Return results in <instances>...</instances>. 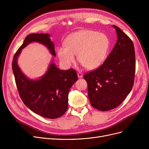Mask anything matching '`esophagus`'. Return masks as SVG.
I'll return each mask as SVG.
<instances>
[{"label": "esophagus", "mask_w": 149, "mask_h": 149, "mask_svg": "<svg viewBox=\"0 0 149 149\" xmlns=\"http://www.w3.org/2000/svg\"><path fill=\"white\" fill-rule=\"evenodd\" d=\"M77 75H78V77L79 78H81L83 77V74L81 72H79L77 73Z\"/></svg>", "instance_id": "34e87169"}]
</instances>
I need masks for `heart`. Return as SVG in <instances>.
Wrapping results in <instances>:
<instances>
[{
    "instance_id": "obj_1",
    "label": "heart",
    "mask_w": 149,
    "mask_h": 149,
    "mask_svg": "<svg viewBox=\"0 0 149 149\" xmlns=\"http://www.w3.org/2000/svg\"><path fill=\"white\" fill-rule=\"evenodd\" d=\"M65 46L57 48L60 60L70 66L78 60L88 69H94L103 63L110 48V40L104 34L84 29L69 35L65 40Z\"/></svg>"
}]
</instances>
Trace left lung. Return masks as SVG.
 Returning <instances> with one entry per match:
<instances>
[{
  "mask_svg": "<svg viewBox=\"0 0 149 149\" xmlns=\"http://www.w3.org/2000/svg\"><path fill=\"white\" fill-rule=\"evenodd\" d=\"M112 26L117 35L114 48L102 65L83 77L88 83L91 104L101 111L111 110L121 104L134 83V43L120 28Z\"/></svg>",
  "mask_w": 149,
  "mask_h": 149,
  "instance_id": "1",
  "label": "left lung"
}]
</instances>
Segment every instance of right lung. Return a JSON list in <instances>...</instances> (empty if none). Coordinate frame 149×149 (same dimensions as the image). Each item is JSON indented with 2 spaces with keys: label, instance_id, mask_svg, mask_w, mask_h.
<instances>
[{
  "label": "right lung",
  "instance_id": "right-lung-1",
  "mask_svg": "<svg viewBox=\"0 0 149 149\" xmlns=\"http://www.w3.org/2000/svg\"><path fill=\"white\" fill-rule=\"evenodd\" d=\"M50 36L43 33L27 36L14 56L12 69L23 103L33 112L45 118L55 119L67 111L69 89L78 80L76 71L72 69H58L52 59L44 75L37 79H31L22 72L17 63L22 50L33 42L45 46L52 56L56 57L54 42Z\"/></svg>",
  "mask_w": 149,
  "mask_h": 149
}]
</instances>
